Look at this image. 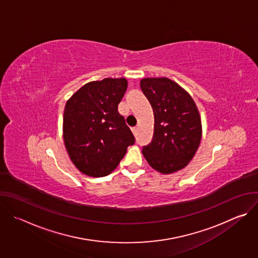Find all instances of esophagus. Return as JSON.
Returning a JSON list of instances; mask_svg holds the SVG:
<instances>
[{"instance_id": "obj_1", "label": "esophagus", "mask_w": 258, "mask_h": 258, "mask_svg": "<svg viewBox=\"0 0 258 258\" xmlns=\"http://www.w3.org/2000/svg\"><path fill=\"white\" fill-rule=\"evenodd\" d=\"M138 131H139V127H138V126L132 127V132H133V134H134L135 136H137V134H138Z\"/></svg>"}]
</instances>
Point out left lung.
Instances as JSON below:
<instances>
[{"label": "left lung", "mask_w": 258, "mask_h": 258, "mask_svg": "<svg viewBox=\"0 0 258 258\" xmlns=\"http://www.w3.org/2000/svg\"><path fill=\"white\" fill-rule=\"evenodd\" d=\"M141 89L154 112L152 142L142 153L149 165L162 174L186 167L199 148L202 124L191 95L167 78H146Z\"/></svg>", "instance_id": "obj_1"}]
</instances>
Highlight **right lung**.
I'll return each mask as SVG.
<instances>
[{
  "label": "right lung",
  "instance_id": "obj_1",
  "mask_svg": "<svg viewBox=\"0 0 258 258\" xmlns=\"http://www.w3.org/2000/svg\"><path fill=\"white\" fill-rule=\"evenodd\" d=\"M127 88L124 78L90 82L66 102L63 140L67 153L83 173L101 177L111 173L135 144V137L118 112Z\"/></svg>",
  "mask_w": 258,
  "mask_h": 258
}]
</instances>
